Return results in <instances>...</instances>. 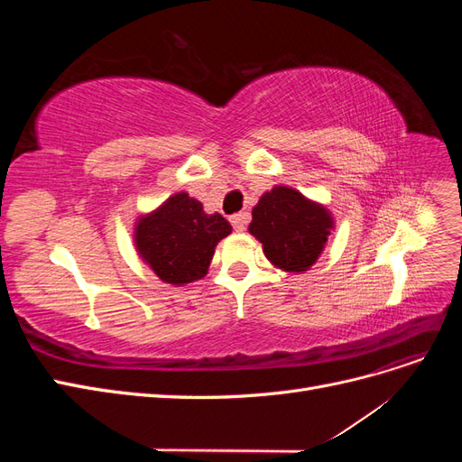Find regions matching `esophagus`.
I'll use <instances>...</instances> for the list:
<instances>
[{
  "label": "esophagus",
  "instance_id": "obj_1",
  "mask_svg": "<svg viewBox=\"0 0 462 462\" xmlns=\"http://www.w3.org/2000/svg\"><path fill=\"white\" fill-rule=\"evenodd\" d=\"M248 219H250V214H248V212H239V214L231 216V226H233L235 231L241 233V231H245Z\"/></svg>",
  "mask_w": 462,
  "mask_h": 462
}]
</instances>
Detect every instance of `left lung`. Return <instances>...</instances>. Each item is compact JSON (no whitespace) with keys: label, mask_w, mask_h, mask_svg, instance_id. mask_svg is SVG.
I'll return each mask as SVG.
<instances>
[{"label":"left lung","mask_w":462,"mask_h":462,"mask_svg":"<svg viewBox=\"0 0 462 462\" xmlns=\"http://www.w3.org/2000/svg\"><path fill=\"white\" fill-rule=\"evenodd\" d=\"M331 229L333 217L324 204L282 185L262 194L248 226L250 235L262 243L265 258L275 268L295 273L312 268Z\"/></svg>","instance_id":"1"}]
</instances>
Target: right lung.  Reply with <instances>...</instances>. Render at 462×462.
<instances>
[{"mask_svg":"<svg viewBox=\"0 0 462 462\" xmlns=\"http://www.w3.org/2000/svg\"><path fill=\"white\" fill-rule=\"evenodd\" d=\"M231 233L221 214H206L202 202L177 192L134 223V246L163 283L199 282L209 268L216 246Z\"/></svg>","mask_w":462,"mask_h":462,"instance_id":"1","label":"right lung"}]
</instances>
